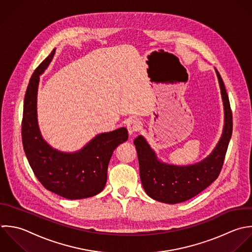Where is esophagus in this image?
<instances>
[{"instance_id":"1","label":"esophagus","mask_w":252,"mask_h":252,"mask_svg":"<svg viewBox=\"0 0 252 252\" xmlns=\"http://www.w3.org/2000/svg\"><path fill=\"white\" fill-rule=\"evenodd\" d=\"M126 128H127L129 134L138 131L139 128H140V122H139V120L135 119V118L129 119L127 121V123H126Z\"/></svg>"}]
</instances>
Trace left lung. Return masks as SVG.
<instances>
[{
    "instance_id": "8db88e82",
    "label": "left lung",
    "mask_w": 252,
    "mask_h": 252,
    "mask_svg": "<svg viewBox=\"0 0 252 252\" xmlns=\"http://www.w3.org/2000/svg\"><path fill=\"white\" fill-rule=\"evenodd\" d=\"M216 71L225 106V126L218 145L206 159L187 167L163 164L141 135L134 139L143 189L157 201L168 204L187 201L208 188L221 173L233 132V114L224 81Z\"/></svg>"
}]
</instances>
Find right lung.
<instances>
[{"label": "right lung", "instance_id": "obj_1", "mask_svg": "<svg viewBox=\"0 0 252 252\" xmlns=\"http://www.w3.org/2000/svg\"><path fill=\"white\" fill-rule=\"evenodd\" d=\"M55 50L34 70L24 97L21 122L22 145L29 165L42 186L64 198L81 199L98 194L107 182L110 159L116 147L128 138L126 128L101 133L78 152L67 154L50 147L42 138L36 114L39 75Z\"/></svg>", "mask_w": 252, "mask_h": 252}]
</instances>
